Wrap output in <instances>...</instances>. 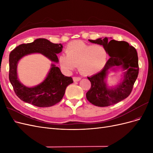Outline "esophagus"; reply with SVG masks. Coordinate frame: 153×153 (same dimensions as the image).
I'll use <instances>...</instances> for the list:
<instances>
[{"label": "esophagus", "mask_w": 153, "mask_h": 153, "mask_svg": "<svg viewBox=\"0 0 153 153\" xmlns=\"http://www.w3.org/2000/svg\"><path fill=\"white\" fill-rule=\"evenodd\" d=\"M73 79L74 82H78V81H80L81 80V78L80 77H77V76H74L73 78Z\"/></svg>", "instance_id": "esophagus-1"}]
</instances>
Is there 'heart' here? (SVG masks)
<instances>
[{
	"instance_id": "obj_1",
	"label": "heart",
	"mask_w": 153,
	"mask_h": 153,
	"mask_svg": "<svg viewBox=\"0 0 153 153\" xmlns=\"http://www.w3.org/2000/svg\"><path fill=\"white\" fill-rule=\"evenodd\" d=\"M66 53L59 58L63 70L70 72L78 66V70L84 75H92L100 71L108 58L107 51L103 46L89 45L80 41L69 43Z\"/></svg>"
}]
</instances>
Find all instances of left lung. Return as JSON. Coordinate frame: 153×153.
Segmentation results:
<instances>
[{
  "mask_svg": "<svg viewBox=\"0 0 153 153\" xmlns=\"http://www.w3.org/2000/svg\"><path fill=\"white\" fill-rule=\"evenodd\" d=\"M91 43L104 47L110 58L101 70L87 77L91 87L86 93L90 103L98 106H108L121 101L130 94L138 75V61L136 49L126 41L114 39L108 41L107 38L89 39ZM121 67L124 71L122 81L115 87H108L105 81L110 70Z\"/></svg>",
  "mask_w": 153,
  "mask_h": 153,
  "instance_id": "8db88e82",
  "label": "left lung"
}]
</instances>
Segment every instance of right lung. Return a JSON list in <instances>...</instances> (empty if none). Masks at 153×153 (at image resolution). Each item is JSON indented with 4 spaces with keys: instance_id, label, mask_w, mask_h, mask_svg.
Returning <instances> with one entry per match:
<instances>
[{
    "instance_id": "right-lung-1",
    "label": "right lung",
    "mask_w": 153,
    "mask_h": 153,
    "mask_svg": "<svg viewBox=\"0 0 153 153\" xmlns=\"http://www.w3.org/2000/svg\"><path fill=\"white\" fill-rule=\"evenodd\" d=\"M62 45L55 44L47 39L39 38L30 43L18 46L10 54L9 78L16 96L21 100L39 107L52 106L61 101L66 87L73 82L72 78L64 76L54 64L45 79L39 84L29 87L19 81L17 75V66L20 60L25 55L41 53L51 61L58 63L57 54L62 50Z\"/></svg>"
}]
</instances>
